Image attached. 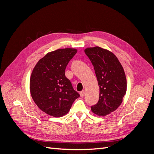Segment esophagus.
<instances>
[{"label":"esophagus","mask_w":154,"mask_h":154,"mask_svg":"<svg viewBox=\"0 0 154 154\" xmlns=\"http://www.w3.org/2000/svg\"><path fill=\"white\" fill-rule=\"evenodd\" d=\"M80 96H82V97L84 96L85 94V92L84 91H82L80 92Z\"/></svg>","instance_id":"esophagus-1"}]
</instances>
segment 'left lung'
<instances>
[{"mask_svg":"<svg viewBox=\"0 0 154 154\" xmlns=\"http://www.w3.org/2000/svg\"><path fill=\"white\" fill-rule=\"evenodd\" d=\"M94 68L100 97L91 110L98 116H105L122 104L127 92V79L124 69L116 55L110 51L96 46L85 49Z\"/></svg>","mask_w":154,"mask_h":154,"instance_id":"obj_1","label":"left lung"}]
</instances>
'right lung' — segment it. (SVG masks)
Segmentation results:
<instances>
[{
    "instance_id": "1",
    "label": "right lung",
    "mask_w": 154,
    "mask_h": 154,
    "mask_svg": "<svg viewBox=\"0 0 154 154\" xmlns=\"http://www.w3.org/2000/svg\"><path fill=\"white\" fill-rule=\"evenodd\" d=\"M77 49H59L46 54L37 62L30 78V92L38 108L59 118L67 114L80 94L66 77L65 70Z\"/></svg>"
}]
</instances>
